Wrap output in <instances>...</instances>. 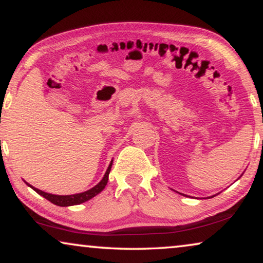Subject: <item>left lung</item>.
I'll return each instance as SVG.
<instances>
[{
  "label": "left lung",
  "instance_id": "1",
  "mask_svg": "<svg viewBox=\"0 0 263 263\" xmlns=\"http://www.w3.org/2000/svg\"><path fill=\"white\" fill-rule=\"evenodd\" d=\"M211 198H212V197H211Z\"/></svg>",
  "mask_w": 263,
  "mask_h": 263
}]
</instances>
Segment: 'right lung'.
I'll return each instance as SVG.
<instances>
[{
	"instance_id": "1",
	"label": "right lung",
	"mask_w": 263,
	"mask_h": 263,
	"mask_svg": "<svg viewBox=\"0 0 263 263\" xmlns=\"http://www.w3.org/2000/svg\"><path fill=\"white\" fill-rule=\"evenodd\" d=\"M111 165H112V161L110 162V165L108 167V170H106V172L104 174V177L102 180L98 182V184L95 186V187L87 190L85 192H82V193H77V195H71V196H57V195H51V193H46L44 191H41V190H37L35 187H33V186H29L32 187L34 191L36 193H39L40 196H43L44 198H46L47 200L51 201V203L58 205V206H71V205H78V204H82L84 203V201L91 199V198H93L95 196H97L98 193L102 192L105 187L106 182H108V177H109V173H110V170H111Z\"/></svg>"
}]
</instances>
